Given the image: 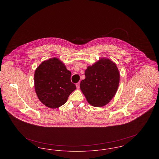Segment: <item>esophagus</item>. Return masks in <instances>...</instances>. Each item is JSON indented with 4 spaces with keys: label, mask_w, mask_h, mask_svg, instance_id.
Segmentation results:
<instances>
[{
    "label": "esophagus",
    "mask_w": 159,
    "mask_h": 159,
    "mask_svg": "<svg viewBox=\"0 0 159 159\" xmlns=\"http://www.w3.org/2000/svg\"><path fill=\"white\" fill-rule=\"evenodd\" d=\"M76 85L77 89H79V88H80V83L79 82V83H76Z\"/></svg>",
    "instance_id": "34e87169"
}]
</instances>
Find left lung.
<instances>
[{
	"instance_id": "obj_1",
	"label": "left lung",
	"mask_w": 159,
	"mask_h": 159,
	"mask_svg": "<svg viewBox=\"0 0 159 159\" xmlns=\"http://www.w3.org/2000/svg\"><path fill=\"white\" fill-rule=\"evenodd\" d=\"M84 75L80 88L89 104L99 107L110 102L120 81L119 71L115 63L108 58H101L88 67Z\"/></svg>"
}]
</instances>
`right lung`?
Wrapping results in <instances>:
<instances>
[{"label":"right lung","instance_id":"1","mask_svg":"<svg viewBox=\"0 0 159 159\" xmlns=\"http://www.w3.org/2000/svg\"><path fill=\"white\" fill-rule=\"evenodd\" d=\"M71 71L58 58L42 62L34 76L35 91L41 102L51 108L64 104L76 89V85L71 82Z\"/></svg>","mask_w":159,"mask_h":159}]
</instances>
